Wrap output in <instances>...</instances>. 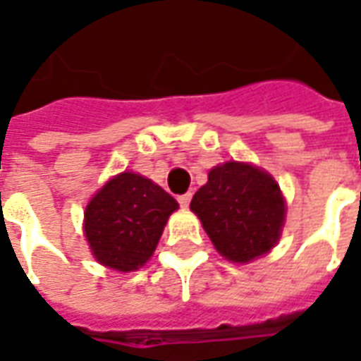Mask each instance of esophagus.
<instances>
[{"label":"esophagus","mask_w":361,"mask_h":361,"mask_svg":"<svg viewBox=\"0 0 361 361\" xmlns=\"http://www.w3.org/2000/svg\"><path fill=\"white\" fill-rule=\"evenodd\" d=\"M178 201H180V204L183 209H188L189 203H191V193H183V195L178 197Z\"/></svg>","instance_id":"34e87169"}]
</instances>
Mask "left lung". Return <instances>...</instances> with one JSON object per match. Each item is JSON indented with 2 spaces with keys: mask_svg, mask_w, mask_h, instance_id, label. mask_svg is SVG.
<instances>
[{
  "mask_svg": "<svg viewBox=\"0 0 361 361\" xmlns=\"http://www.w3.org/2000/svg\"><path fill=\"white\" fill-rule=\"evenodd\" d=\"M204 232L222 257L250 263L276 245L286 204L271 173L245 162H224L191 199Z\"/></svg>",
  "mask_w": 361,
  "mask_h": 361,
  "instance_id": "obj_1",
  "label": "left lung"
}]
</instances>
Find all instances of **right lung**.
I'll return each mask as SVG.
<instances>
[{
  "label": "right lung",
  "mask_w": 361,
  "mask_h": 361,
  "mask_svg": "<svg viewBox=\"0 0 361 361\" xmlns=\"http://www.w3.org/2000/svg\"><path fill=\"white\" fill-rule=\"evenodd\" d=\"M178 207L170 193L145 176L123 172L111 178L85 212V235L92 255L119 272L141 269Z\"/></svg>",
  "instance_id": "1"
}]
</instances>
